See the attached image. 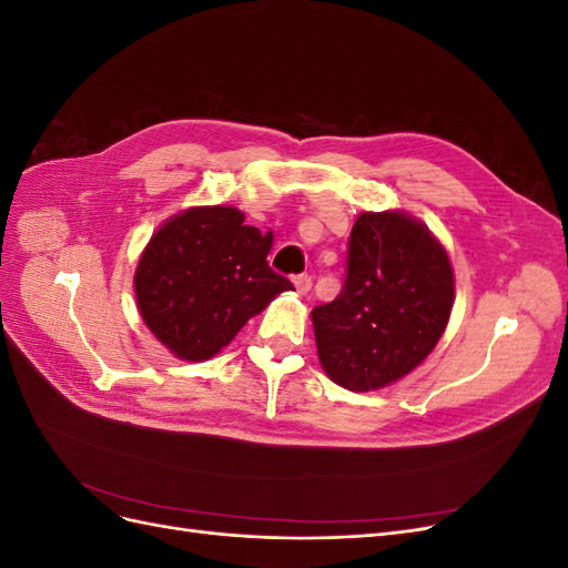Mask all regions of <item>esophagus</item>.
I'll list each match as a JSON object with an SVG mask.
<instances>
[{
	"label": "esophagus",
	"mask_w": 568,
	"mask_h": 568,
	"mask_svg": "<svg viewBox=\"0 0 568 568\" xmlns=\"http://www.w3.org/2000/svg\"><path fill=\"white\" fill-rule=\"evenodd\" d=\"M294 286H296L301 296H305L313 286V277H311V274H298V277H294Z\"/></svg>",
	"instance_id": "esophagus-1"
}]
</instances>
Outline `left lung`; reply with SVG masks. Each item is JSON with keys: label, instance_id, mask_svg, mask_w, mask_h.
Returning a JSON list of instances; mask_svg holds the SVG:
<instances>
[{"label": "left lung", "instance_id": "left-lung-1", "mask_svg": "<svg viewBox=\"0 0 568 568\" xmlns=\"http://www.w3.org/2000/svg\"><path fill=\"white\" fill-rule=\"evenodd\" d=\"M455 303L448 251L403 211L359 213L341 294L313 315L320 365L348 390L403 379L436 348Z\"/></svg>", "mask_w": 568, "mask_h": 568}]
</instances>
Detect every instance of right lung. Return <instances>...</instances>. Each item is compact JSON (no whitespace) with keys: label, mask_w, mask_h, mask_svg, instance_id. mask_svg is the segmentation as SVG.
<instances>
[{"label":"right lung","mask_w":568,"mask_h":568,"mask_svg":"<svg viewBox=\"0 0 568 568\" xmlns=\"http://www.w3.org/2000/svg\"><path fill=\"white\" fill-rule=\"evenodd\" d=\"M232 205H196L165 220L134 272L136 307L149 332L189 363L217 355L291 284L267 263L272 232Z\"/></svg>","instance_id":"1"}]
</instances>
